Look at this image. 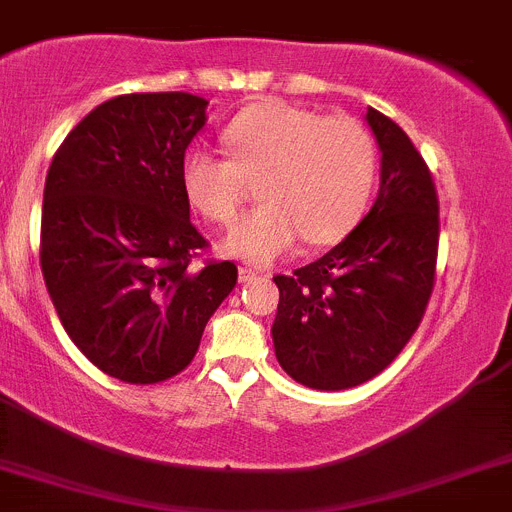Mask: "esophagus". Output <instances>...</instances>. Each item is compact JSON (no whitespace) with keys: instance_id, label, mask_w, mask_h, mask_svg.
Masks as SVG:
<instances>
[{"instance_id":"esophagus-1","label":"esophagus","mask_w":512,"mask_h":512,"mask_svg":"<svg viewBox=\"0 0 512 512\" xmlns=\"http://www.w3.org/2000/svg\"><path fill=\"white\" fill-rule=\"evenodd\" d=\"M256 279H259V271L248 269V266H241V269H238V281H241V284H248V281Z\"/></svg>"}]
</instances>
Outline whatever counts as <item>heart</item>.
<instances>
[{
    "label": "heart",
    "mask_w": 512,
    "mask_h": 512,
    "mask_svg": "<svg viewBox=\"0 0 512 512\" xmlns=\"http://www.w3.org/2000/svg\"><path fill=\"white\" fill-rule=\"evenodd\" d=\"M228 157L187 149L180 164L185 198L210 223L228 225L259 180L264 203L236 225L223 251L253 266L284 259L304 241L327 246L358 223L370 200L378 154L363 124L322 119L287 101H259L223 129Z\"/></svg>",
    "instance_id": "obj_1"
}]
</instances>
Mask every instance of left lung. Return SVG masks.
<instances>
[{
  "label": "left lung",
  "instance_id": "1",
  "mask_svg": "<svg viewBox=\"0 0 512 512\" xmlns=\"http://www.w3.org/2000/svg\"><path fill=\"white\" fill-rule=\"evenodd\" d=\"M365 121L381 149L373 208L322 259L274 276L276 360L317 391L360 386L388 368L434 289L439 200L429 167L396 121L375 109Z\"/></svg>",
  "mask_w": 512,
  "mask_h": 512
}]
</instances>
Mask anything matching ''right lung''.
Here are the masks:
<instances>
[{
  "label": "right lung",
  "mask_w": 512,
  "mask_h": 512,
  "mask_svg": "<svg viewBox=\"0 0 512 512\" xmlns=\"http://www.w3.org/2000/svg\"><path fill=\"white\" fill-rule=\"evenodd\" d=\"M205 109L182 91L111 98L65 137L45 180V287L75 348L124 383L185 370L236 287V264H198L208 241L180 182Z\"/></svg>",
  "instance_id": "1"
}]
</instances>
